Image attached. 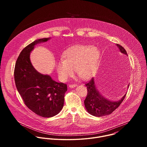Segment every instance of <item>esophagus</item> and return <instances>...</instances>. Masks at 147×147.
<instances>
[{
  "label": "esophagus",
  "mask_w": 147,
  "mask_h": 147,
  "mask_svg": "<svg viewBox=\"0 0 147 147\" xmlns=\"http://www.w3.org/2000/svg\"><path fill=\"white\" fill-rule=\"evenodd\" d=\"M77 85L76 84H70L69 85V87H70V88H74V87H76Z\"/></svg>",
  "instance_id": "esophagus-1"
}]
</instances>
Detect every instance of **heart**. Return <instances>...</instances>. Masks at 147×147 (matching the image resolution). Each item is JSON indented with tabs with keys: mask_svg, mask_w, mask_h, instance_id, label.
Listing matches in <instances>:
<instances>
[{
	"mask_svg": "<svg viewBox=\"0 0 147 147\" xmlns=\"http://www.w3.org/2000/svg\"><path fill=\"white\" fill-rule=\"evenodd\" d=\"M100 52L96 48L89 46H76L62 56L56 65V70L62 81L73 76L76 70L78 76L82 80L91 78L95 73Z\"/></svg>",
	"mask_w": 147,
	"mask_h": 147,
	"instance_id": "1",
	"label": "heart"
}]
</instances>
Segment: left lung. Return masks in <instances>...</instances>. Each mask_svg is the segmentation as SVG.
Segmentation results:
<instances>
[{
  "mask_svg": "<svg viewBox=\"0 0 147 147\" xmlns=\"http://www.w3.org/2000/svg\"><path fill=\"white\" fill-rule=\"evenodd\" d=\"M120 52L127 55L126 51L119 44H117ZM87 88V95L84 100V105L87 112L91 115L101 117L111 114L116 109L125 98V94L123 98L118 101H111L104 98L96 88L94 78L86 83ZM129 87V85L128 86Z\"/></svg>",
  "mask_w": 147,
  "mask_h": 147,
  "instance_id": "1",
  "label": "left lung"
}]
</instances>
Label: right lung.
Instances as JSON below:
<instances>
[{
	"label": "right lung",
	"instance_id": "1",
	"mask_svg": "<svg viewBox=\"0 0 147 147\" xmlns=\"http://www.w3.org/2000/svg\"><path fill=\"white\" fill-rule=\"evenodd\" d=\"M49 39H36L24 48L17 59L14 71L16 88L24 103L35 114L44 117H53L60 112L67 90L66 84L39 73L31 63L30 54L35 45Z\"/></svg>",
	"mask_w": 147,
	"mask_h": 147
}]
</instances>
